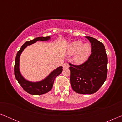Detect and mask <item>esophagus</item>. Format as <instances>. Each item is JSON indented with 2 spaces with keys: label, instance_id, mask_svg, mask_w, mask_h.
I'll return each instance as SVG.
<instances>
[{
  "label": "esophagus",
  "instance_id": "esophagus-1",
  "mask_svg": "<svg viewBox=\"0 0 122 122\" xmlns=\"http://www.w3.org/2000/svg\"><path fill=\"white\" fill-rule=\"evenodd\" d=\"M63 67L65 68H68L69 67V65L68 64V63H64L63 64Z\"/></svg>",
  "mask_w": 122,
  "mask_h": 122
}]
</instances>
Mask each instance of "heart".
Returning a JSON list of instances; mask_svg holds the SVG:
<instances>
[{
	"instance_id": "1",
	"label": "heart",
	"mask_w": 122,
	"mask_h": 122,
	"mask_svg": "<svg viewBox=\"0 0 122 122\" xmlns=\"http://www.w3.org/2000/svg\"><path fill=\"white\" fill-rule=\"evenodd\" d=\"M68 51L73 55V61L76 64H82L87 61L91 55L92 46L89 43H84L76 41L68 45Z\"/></svg>"
}]
</instances>
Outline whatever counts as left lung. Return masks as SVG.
<instances>
[{
	"label": "left lung",
	"mask_w": 122,
	"mask_h": 122,
	"mask_svg": "<svg viewBox=\"0 0 122 122\" xmlns=\"http://www.w3.org/2000/svg\"><path fill=\"white\" fill-rule=\"evenodd\" d=\"M86 37L91 43L92 54L82 64H70V81L76 93L92 94L97 92L106 80L108 58L102 43L91 36Z\"/></svg>",
	"instance_id": "obj_1"
}]
</instances>
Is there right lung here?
I'll return each mask as SVG.
<instances>
[{"label":"right lung","mask_w":122,"mask_h":122,"mask_svg":"<svg viewBox=\"0 0 122 122\" xmlns=\"http://www.w3.org/2000/svg\"><path fill=\"white\" fill-rule=\"evenodd\" d=\"M51 39L50 36L46 37H38L35 39L26 41L21 46L20 49L16 54L14 65V74L16 79L23 89L29 94L32 95H41L49 92L52 88L54 84V79L58 76L61 74L63 71L62 66H59L50 73L47 77L42 81L38 82H31L26 80L21 76L19 70V59L21 53L26 46L36 43V41H46Z\"/></svg>","instance_id":"right-lung-1"}]
</instances>
